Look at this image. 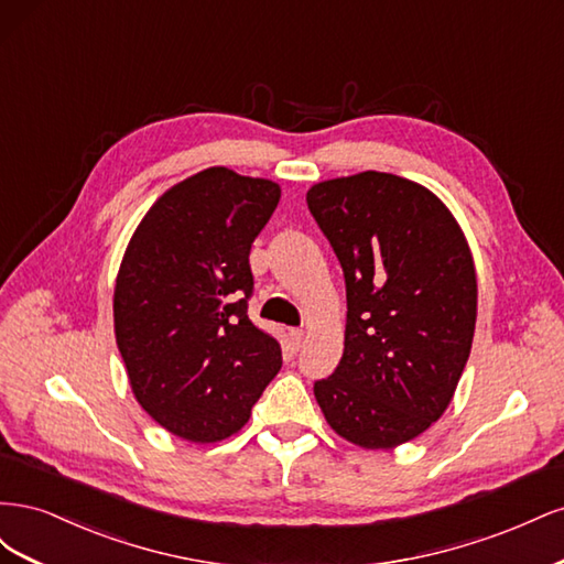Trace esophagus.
<instances>
[{
	"label": "esophagus",
	"mask_w": 564,
	"mask_h": 564,
	"mask_svg": "<svg viewBox=\"0 0 564 564\" xmlns=\"http://www.w3.org/2000/svg\"><path fill=\"white\" fill-rule=\"evenodd\" d=\"M289 338H292V346L299 350L303 346V338H305V332L303 329H292L289 332Z\"/></svg>",
	"instance_id": "1"
}]
</instances>
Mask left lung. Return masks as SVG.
Instances as JSON below:
<instances>
[{
	"instance_id": "8db88e82",
	"label": "left lung",
	"mask_w": 564,
	"mask_h": 564,
	"mask_svg": "<svg viewBox=\"0 0 564 564\" xmlns=\"http://www.w3.org/2000/svg\"><path fill=\"white\" fill-rule=\"evenodd\" d=\"M308 209L344 268V357L315 383L340 437L392 449L445 414L468 362L477 278L464 230L429 187L362 172L315 183Z\"/></svg>"
}]
</instances>
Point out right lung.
I'll return each mask as SVG.
<instances>
[{
  "mask_svg": "<svg viewBox=\"0 0 564 564\" xmlns=\"http://www.w3.org/2000/svg\"><path fill=\"white\" fill-rule=\"evenodd\" d=\"M268 178L212 166L176 183L131 235L115 282V338L133 398L172 435H235L282 367L247 317L249 251L280 202Z\"/></svg>",
  "mask_w": 564,
  "mask_h": 564,
  "instance_id": "right-lung-1",
  "label": "right lung"
}]
</instances>
